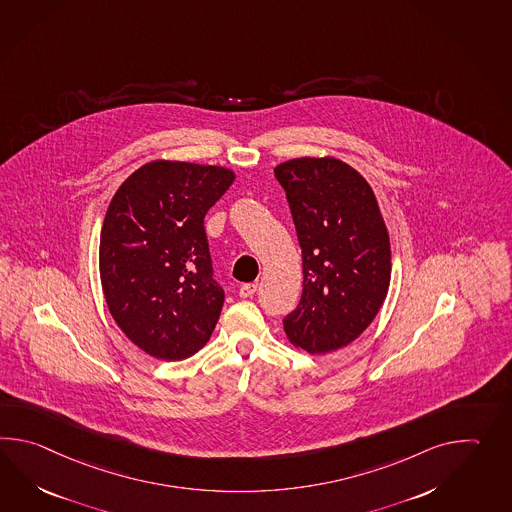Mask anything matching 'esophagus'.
Listing matches in <instances>:
<instances>
[{
	"instance_id": "34e87169",
	"label": "esophagus",
	"mask_w": 512,
	"mask_h": 512,
	"mask_svg": "<svg viewBox=\"0 0 512 512\" xmlns=\"http://www.w3.org/2000/svg\"><path fill=\"white\" fill-rule=\"evenodd\" d=\"M257 288H259V286H257L255 283L242 284V286H240L239 296L242 297V299L253 297V294L257 292Z\"/></svg>"
}]
</instances>
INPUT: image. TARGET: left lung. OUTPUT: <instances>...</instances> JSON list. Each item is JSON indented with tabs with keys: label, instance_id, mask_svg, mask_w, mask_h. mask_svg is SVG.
<instances>
[{
	"label": "left lung",
	"instance_id": "8db88e82",
	"mask_svg": "<svg viewBox=\"0 0 512 512\" xmlns=\"http://www.w3.org/2000/svg\"><path fill=\"white\" fill-rule=\"evenodd\" d=\"M303 255V294L284 316L290 341L325 354L356 340L375 319L391 279L384 218L364 176L334 158L275 167Z\"/></svg>",
	"mask_w": 512,
	"mask_h": 512
}]
</instances>
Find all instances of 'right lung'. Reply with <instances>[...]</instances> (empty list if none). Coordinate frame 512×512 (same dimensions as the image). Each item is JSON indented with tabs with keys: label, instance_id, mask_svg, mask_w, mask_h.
I'll use <instances>...</instances> for the list:
<instances>
[{
	"label": "right lung",
	"instance_id": "1",
	"mask_svg": "<svg viewBox=\"0 0 512 512\" xmlns=\"http://www.w3.org/2000/svg\"><path fill=\"white\" fill-rule=\"evenodd\" d=\"M233 180L222 167L152 161L110 202L99 246L104 297L150 356L189 358L213 334L224 290L213 277L204 218Z\"/></svg>",
	"mask_w": 512,
	"mask_h": 512
}]
</instances>
